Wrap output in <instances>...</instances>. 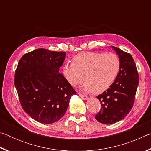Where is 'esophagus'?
Here are the masks:
<instances>
[{
	"instance_id": "34e87169",
	"label": "esophagus",
	"mask_w": 151,
	"mask_h": 151,
	"mask_svg": "<svg viewBox=\"0 0 151 151\" xmlns=\"http://www.w3.org/2000/svg\"><path fill=\"white\" fill-rule=\"evenodd\" d=\"M79 96H80L81 98L83 99V100H87V99H88V97L87 96L84 95V94H79Z\"/></svg>"
}]
</instances>
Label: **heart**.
I'll use <instances>...</instances> for the list:
<instances>
[{
	"mask_svg": "<svg viewBox=\"0 0 151 151\" xmlns=\"http://www.w3.org/2000/svg\"><path fill=\"white\" fill-rule=\"evenodd\" d=\"M73 64L66 63L63 66L66 81L76 86L85 79L84 90L95 94L103 93L111 87L121 68L119 58L113 53L83 52L73 57Z\"/></svg>",
	"mask_w": 151,
	"mask_h": 151,
	"instance_id": "heart-1",
	"label": "heart"
}]
</instances>
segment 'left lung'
I'll use <instances>...</instances> for the list:
<instances>
[{"label": "left lung", "instance_id": "obj_1", "mask_svg": "<svg viewBox=\"0 0 151 151\" xmlns=\"http://www.w3.org/2000/svg\"><path fill=\"white\" fill-rule=\"evenodd\" d=\"M111 48L118 55L121 68L111 87L96 96L102 107L95 119L104 124L115 123L129 114L139 85V75L132 56L117 47Z\"/></svg>", "mask_w": 151, "mask_h": 151}]
</instances>
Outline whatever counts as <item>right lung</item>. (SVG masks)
I'll use <instances>...</instances> for the list:
<instances>
[{
  "label": "right lung",
  "mask_w": 151,
  "mask_h": 151,
  "mask_svg": "<svg viewBox=\"0 0 151 151\" xmlns=\"http://www.w3.org/2000/svg\"><path fill=\"white\" fill-rule=\"evenodd\" d=\"M65 57V52L39 48L22 56L18 64L14 85L20 104L40 123L60 120L76 93L59 73Z\"/></svg>",
  "instance_id": "right-lung-1"
}]
</instances>
